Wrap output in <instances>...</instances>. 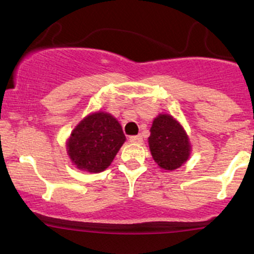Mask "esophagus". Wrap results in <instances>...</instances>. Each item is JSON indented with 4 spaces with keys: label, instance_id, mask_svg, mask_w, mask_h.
I'll use <instances>...</instances> for the list:
<instances>
[{
    "label": "esophagus",
    "instance_id": "34e87169",
    "mask_svg": "<svg viewBox=\"0 0 254 254\" xmlns=\"http://www.w3.org/2000/svg\"><path fill=\"white\" fill-rule=\"evenodd\" d=\"M129 141L131 143H142L143 142V138H142L141 135H137V136H131L129 138Z\"/></svg>",
    "mask_w": 254,
    "mask_h": 254
}]
</instances>
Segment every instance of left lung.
I'll use <instances>...</instances> for the list:
<instances>
[{
  "label": "left lung",
  "instance_id": "left-lung-1",
  "mask_svg": "<svg viewBox=\"0 0 254 254\" xmlns=\"http://www.w3.org/2000/svg\"><path fill=\"white\" fill-rule=\"evenodd\" d=\"M154 161L166 171L179 168L190 156L191 144L184 127L170 115L154 119L148 138Z\"/></svg>",
  "mask_w": 254,
  "mask_h": 254
}]
</instances>
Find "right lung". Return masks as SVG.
I'll return each instance as SVG.
<instances>
[{"instance_id":"obj_1","label":"right lung","mask_w":254,"mask_h":254,"mask_svg":"<svg viewBox=\"0 0 254 254\" xmlns=\"http://www.w3.org/2000/svg\"><path fill=\"white\" fill-rule=\"evenodd\" d=\"M125 139L117 119L110 113L95 112L72 130L66 150L78 170L99 173L111 165Z\"/></svg>"}]
</instances>
